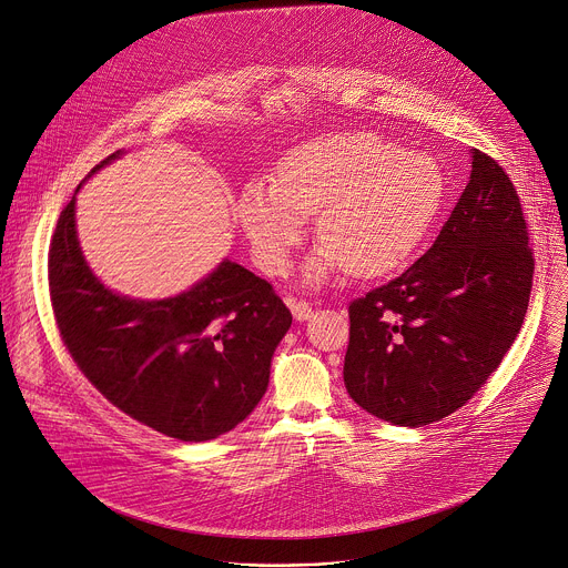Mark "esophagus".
<instances>
[{"instance_id": "obj_1", "label": "esophagus", "mask_w": 568, "mask_h": 568, "mask_svg": "<svg viewBox=\"0 0 568 568\" xmlns=\"http://www.w3.org/2000/svg\"><path fill=\"white\" fill-rule=\"evenodd\" d=\"M286 304H288V308H291V313H293V317H295L297 322L308 320L311 313H313L308 302H302V300H295V297H286Z\"/></svg>"}]
</instances>
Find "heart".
Returning a JSON list of instances; mask_svg holds the SVG:
<instances>
[{
    "label": "heart",
    "instance_id": "1",
    "mask_svg": "<svg viewBox=\"0 0 568 568\" xmlns=\"http://www.w3.org/2000/svg\"><path fill=\"white\" fill-rule=\"evenodd\" d=\"M447 181L436 159L369 132L328 134L293 150L275 179L244 185L235 203L255 264L282 275L317 212L322 244L304 264V282L324 284L347 268L381 277L423 244L443 205Z\"/></svg>",
    "mask_w": 568,
    "mask_h": 568
}]
</instances>
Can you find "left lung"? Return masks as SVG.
I'll list each match as a JSON object with an SVG mask.
<instances>
[{
	"mask_svg": "<svg viewBox=\"0 0 568 568\" xmlns=\"http://www.w3.org/2000/svg\"><path fill=\"white\" fill-rule=\"evenodd\" d=\"M470 181L432 248L349 304L345 387L369 414L420 427L464 407L521 328L532 251L517 190L473 150Z\"/></svg>",
	"mask_w": 568,
	"mask_h": 568,
	"instance_id": "8db88e82",
	"label": "left lung"
}]
</instances>
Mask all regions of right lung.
<instances>
[{
  "label": "right lung",
  "mask_w": 568,
  "mask_h": 568,
  "mask_svg": "<svg viewBox=\"0 0 568 568\" xmlns=\"http://www.w3.org/2000/svg\"><path fill=\"white\" fill-rule=\"evenodd\" d=\"M121 156H106L91 174ZM75 194L53 233L49 291L80 372L109 403L165 436L201 443L237 427L266 394L291 311L266 280L231 260L174 297L111 291L82 255Z\"/></svg>",
  "instance_id": "1"
}]
</instances>
